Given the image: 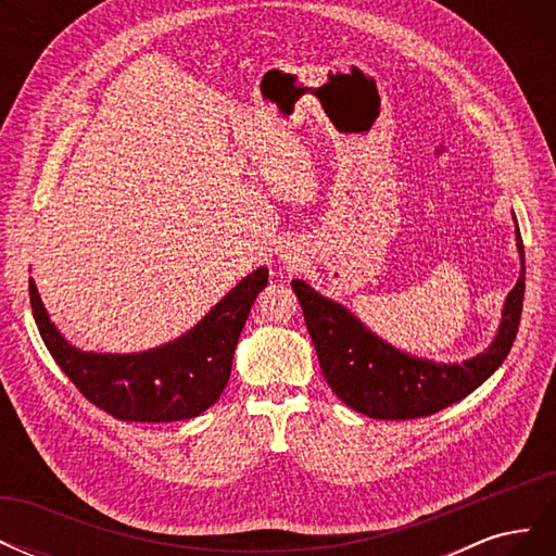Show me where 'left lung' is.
<instances>
[{
    "mask_svg": "<svg viewBox=\"0 0 556 556\" xmlns=\"http://www.w3.org/2000/svg\"><path fill=\"white\" fill-rule=\"evenodd\" d=\"M515 239L521 274L503 301L494 341L462 364L408 355L382 341L339 301L315 292L304 280H292L331 392L352 410L374 419H415L439 413L478 390L508 357L519 329L525 301V245L519 229Z\"/></svg>",
    "mask_w": 556,
    "mask_h": 556,
    "instance_id": "left-lung-1",
    "label": "left lung"
}]
</instances>
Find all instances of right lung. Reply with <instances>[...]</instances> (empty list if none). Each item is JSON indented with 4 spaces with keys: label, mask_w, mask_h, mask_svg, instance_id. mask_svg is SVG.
<instances>
[{
    "label": "right lung",
    "mask_w": 556,
    "mask_h": 556,
    "mask_svg": "<svg viewBox=\"0 0 556 556\" xmlns=\"http://www.w3.org/2000/svg\"><path fill=\"white\" fill-rule=\"evenodd\" d=\"M266 282L268 268H255L192 329L141 352H92L66 341L31 278L29 304L48 352L97 408L123 422H178L201 415L220 399L239 336Z\"/></svg>",
    "instance_id": "1"
}]
</instances>
